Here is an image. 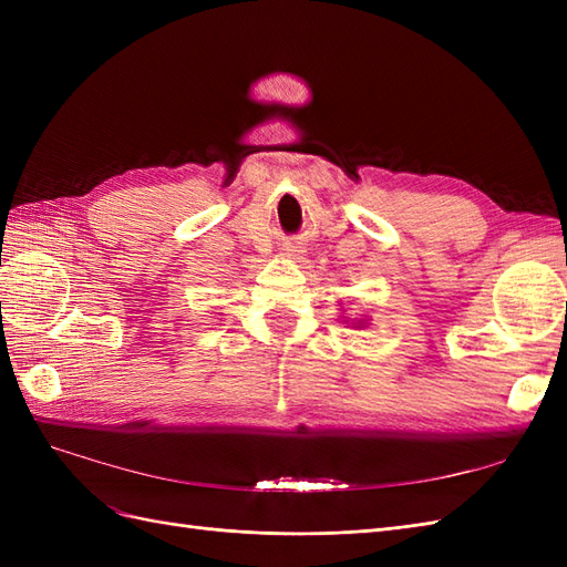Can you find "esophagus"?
<instances>
[{"label":"esophagus","mask_w":567,"mask_h":567,"mask_svg":"<svg viewBox=\"0 0 567 567\" xmlns=\"http://www.w3.org/2000/svg\"><path fill=\"white\" fill-rule=\"evenodd\" d=\"M284 250H286V255H288V257H293V260H300L302 252H305V250H302V246H298V244H288Z\"/></svg>","instance_id":"34e87169"}]
</instances>
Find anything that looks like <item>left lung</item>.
Here are the masks:
<instances>
[{
	"mask_svg": "<svg viewBox=\"0 0 567 567\" xmlns=\"http://www.w3.org/2000/svg\"><path fill=\"white\" fill-rule=\"evenodd\" d=\"M357 323H359V326H362V323H364V321H357Z\"/></svg>",
	"mask_w": 567,
	"mask_h": 567,
	"instance_id": "left-lung-1",
	"label": "left lung"
}]
</instances>
